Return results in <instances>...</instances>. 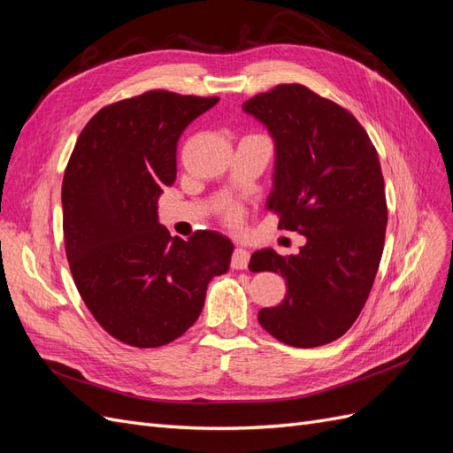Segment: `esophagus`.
I'll list each match as a JSON object with an SVG mask.
<instances>
[{
    "label": "esophagus",
    "mask_w": 453,
    "mask_h": 453,
    "mask_svg": "<svg viewBox=\"0 0 453 453\" xmlns=\"http://www.w3.org/2000/svg\"><path fill=\"white\" fill-rule=\"evenodd\" d=\"M230 265L234 270H245L250 265V251H245L242 248H236L234 253H232V260Z\"/></svg>",
    "instance_id": "34e87169"
}]
</instances>
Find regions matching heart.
<instances>
[{
    "label": "heart",
    "instance_id": "heart-1",
    "mask_svg": "<svg viewBox=\"0 0 453 453\" xmlns=\"http://www.w3.org/2000/svg\"><path fill=\"white\" fill-rule=\"evenodd\" d=\"M242 217H243V210L240 208V205H236V203H226L225 208H223V219L232 226L240 225Z\"/></svg>",
    "mask_w": 453,
    "mask_h": 453
}]
</instances>
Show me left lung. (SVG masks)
Returning <instances> with one entry per match:
<instances>
[{
    "label": "left lung",
    "instance_id": "left-lung-1",
    "mask_svg": "<svg viewBox=\"0 0 453 453\" xmlns=\"http://www.w3.org/2000/svg\"><path fill=\"white\" fill-rule=\"evenodd\" d=\"M276 142L266 208L280 228L306 236L298 255L253 253L250 270L287 281L258 323L287 346L334 342L359 318L386 242L388 203L376 147L348 109L304 85H278L243 104Z\"/></svg>",
    "mask_w": 453,
    "mask_h": 453
}]
</instances>
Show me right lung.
I'll return each instance as SVG.
<instances>
[{"label": "right lung", "mask_w": 453, "mask_h": 453, "mask_svg": "<svg viewBox=\"0 0 453 453\" xmlns=\"http://www.w3.org/2000/svg\"><path fill=\"white\" fill-rule=\"evenodd\" d=\"M219 102L149 90L100 109L79 134L62 183L65 257L81 298L104 331L158 348L193 326L211 278L234 245L219 232L188 240L158 223L175 181L183 130Z\"/></svg>", "instance_id": "obj_1"}]
</instances>
